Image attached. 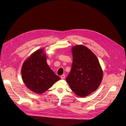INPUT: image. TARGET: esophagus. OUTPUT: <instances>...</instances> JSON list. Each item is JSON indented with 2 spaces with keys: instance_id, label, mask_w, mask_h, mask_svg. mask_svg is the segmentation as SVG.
I'll return each instance as SVG.
<instances>
[{
  "instance_id": "1",
  "label": "esophagus",
  "mask_w": 126,
  "mask_h": 126,
  "mask_svg": "<svg viewBox=\"0 0 126 126\" xmlns=\"http://www.w3.org/2000/svg\"><path fill=\"white\" fill-rule=\"evenodd\" d=\"M65 75H62L61 76V77H60V78H61V79H64L65 78Z\"/></svg>"
}]
</instances>
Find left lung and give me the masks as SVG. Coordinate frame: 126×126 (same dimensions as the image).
<instances>
[{"label":"left lung","instance_id":"1","mask_svg":"<svg viewBox=\"0 0 126 126\" xmlns=\"http://www.w3.org/2000/svg\"><path fill=\"white\" fill-rule=\"evenodd\" d=\"M71 51L73 61L66 81L77 95L86 96L99 87L103 71L97 57L87 47L76 45Z\"/></svg>","mask_w":126,"mask_h":126}]
</instances>
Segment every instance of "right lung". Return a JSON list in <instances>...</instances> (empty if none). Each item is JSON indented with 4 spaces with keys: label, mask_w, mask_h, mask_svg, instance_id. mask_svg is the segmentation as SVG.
Instances as JSON below:
<instances>
[{
    "label": "right lung",
    "mask_w": 126,
    "mask_h": 126,
    "mask_svg": "<svg viewBox=\"0 0 126 126\" xmlns=\"http://www.w3.org/2000/svg\"><path fill=\"white\" fill-rule=\"evenodd\" d=\"M21 75L26 86L37 94L44 93L60 80L47 64L46 55L42 48L32 53L24 61Z\"/></svg>",
    "instance_id": "obj_1"
}]
</instances>
